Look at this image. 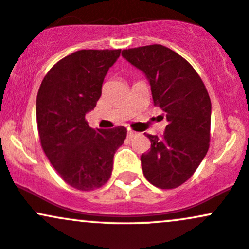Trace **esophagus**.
Listing matches in <instances>:
<instances>
[{
    "label": "esophagus",
    "mask_w": 249,
    "mask_h": 249,
    "mask_svg": "<svg viewBox=\"0 0 249 249\" xmlns=\"http://www.w3.org/2000/svg\"><path fill=\"white\" fill-rule=\"evenodd\" d=\"M135 135H136L135 132H133V130H128V133H127V138L128 139H133Z\"/></svg>",
    "instance_id": "obj_1"
}]
</instances>
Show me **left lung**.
<instances>
[{
    "instance_id": "1",
    "label": "left lung",
    "mask_w": 249,
    "mask_h": 249,
    "mask_svg": "<svg viewBox=\"0 0 249 249\" xmlns=\"http://www.w3.org/2000/svg\"><path fill=\"white\" fill-rule=\"evenodd\" d=\"M148 78L156 107L168 124L161 139L147 134L151 149L141 156L143 176L154 186L185 183L209 149L211 102L204 83L188 60L162 45L122 51Z\"/></svg>"
}]
</instances>
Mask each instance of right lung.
Masks as SVG:
<instances>
[{"label":"right lung","instance_id":"right-lung-1","mask_svg":"<svg viewBox=\"0 0 249 249\" xmlns=\"http://www.w3.org/2000/svg\"><path fill=\"white\" fill-rule=\"evenodd\" d=\"M121 50H81L47 72L36 96L41 147L65 183L81 191L104 185L127 129H92L85 114L96 107L109 68Z\"/></svg>","mask_w":249,"mask_h":249}]
</instances>
